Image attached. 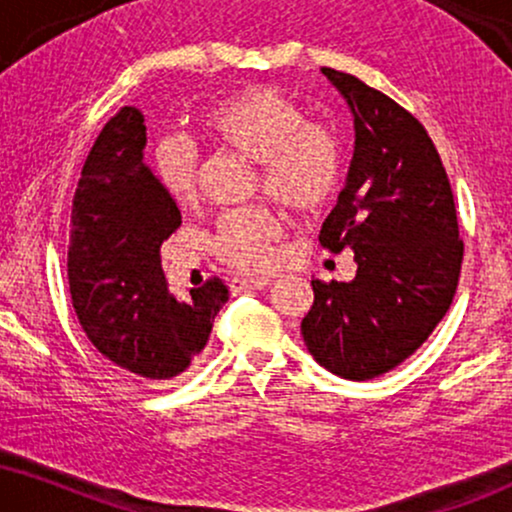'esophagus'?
<instances>
[{
  "label": "esophagus",
  "instance_id": "esophagus-1",
  "mask_svg": "<svg viewBox=\"0 0 512 512\" xmlns=\"http://www.w3.org/2000/svg\"><path fill=\"white\" fill-rule=\"evenodd\" d=\"M270 285L268 277H235L230 282L232 294H242V292H256V289H266Z\"/></svg>",
  "mask_w": 512,
  "mask_h": 512
}]
</instances>
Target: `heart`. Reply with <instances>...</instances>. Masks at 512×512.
Returning <instances> with one entry per match:
<instances>
[{
    "label": "heart",
    "instance_id": "1",
    "mask_svg": "<svg viewBox=\"0 0 512 512\" xmlns=\"http://www.w3.org/2000/svg\"><path fill=\"white\" fill-rule=\"evenodd\" d=\"M199 130L213 147L258 163L268 197L296 213L323 208L342 180L337 137L308 123L299 106L273 90L249 87L216 99L199 113ZM151 170L170 201L192 204L199 187V156L180 137H166L151 151ZM280 220L268 208H246L220 220L213 249L227 266H275Z\"/></svg>",
    "mask_w": 512,
    "mask_h": 512
}]
</instances>
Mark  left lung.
Segmentation results:
<instances>
[{"label":"left lung","instance_id":"left-lung-1","mask_svg":"<svg viewBox=\"0 0 512 512\" xmlns=\"http://www.w3.org/2000/svg\"><path fill=\"white\" fill-rule=\"evenodd\" d=\"M353 116V156L320 244L353 251L351 282L313 280L301 320L311 356L344 380L406 361L449 311L463 242L437 147L415 116L349 73L323 68Z\"/></svg>","mask_w":512,"mask_h":512}]
</instances>
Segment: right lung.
<instances>
[{
  "label": "right lung",
  "instance_id": "obj_1",
  "mask_svg": "<svg viewBox=\"0 0 512 512\" xmlns=\"http://www.w3.org/2000/svg\"><path fill=\"white\" fill-rule=\"evenodd\" d=\"M142 113L123 106L97 137L73 197L68 287L82 330L106 361L147 382L192 365L227 301L220 280L178 301L161 244L182 218L147 163Z\"/></svg>",
  "mask_w": 512,
  "mask_h": 512
}]
</instances>
